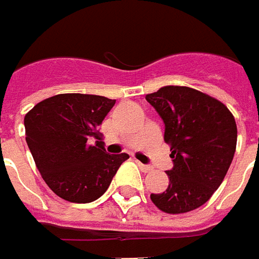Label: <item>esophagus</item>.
<instances>
[{
	"label": "esophagus",
	"mask_w": 259,
	"mask_h": 259,
	"mask_svg": "<svg viewBox=\"0 0 259 259\" xmlns=\"http://www.w3.org/2000/svg\"><path fill=\"white\" fill-rule=\"evenodd\" d=\"M137 164H138V166L141 168L142 172H150V171H152V166H151V165H147V164H141L140 161H137Z\"/></svg>",
	"instance_id": "esophagus-1"
}]
</instances>
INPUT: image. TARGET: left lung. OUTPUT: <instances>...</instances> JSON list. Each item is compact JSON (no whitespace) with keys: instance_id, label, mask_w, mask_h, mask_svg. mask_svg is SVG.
Returning a JSON list of instances; mask_svg holds the SVG:
<instances>
[{"instance_id":"1","label":"left lung","mask_w":259,"mask_h":259,"mask_svg":"<svg viewBox=\"0 0 259 259\" xmlns=\"http://www.w3.org/2000/svg\"><path fill=\"white\" fill-rule=\"evenodd\" d=\"M145 100L165 124L164 141L174 166L168 188L151 194L166 214H184L204 205L224 181L237 148V124L223 102L190 87L166 85Z\"/></svg>"}]
</instances>
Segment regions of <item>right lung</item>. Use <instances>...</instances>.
<instances>
[{
	"instance_id": "right-lung-1",
	"label": "right lung",
	"mask_w": 259,
	"mask_h": 259,
	"mask_svg": "<svg viewBox=\"0 0 259 259\" xmlns=\"http://www.w3.org/2000/svg\"><path fill=\"white\" fill-rule=\"evenodd\" d=\"M115 100L58 94L38 102L24 118L25 140L38 171L60 198L87 204L101 197L128 154H108L98 126Z\"/></svg>"
}]
</instances>
